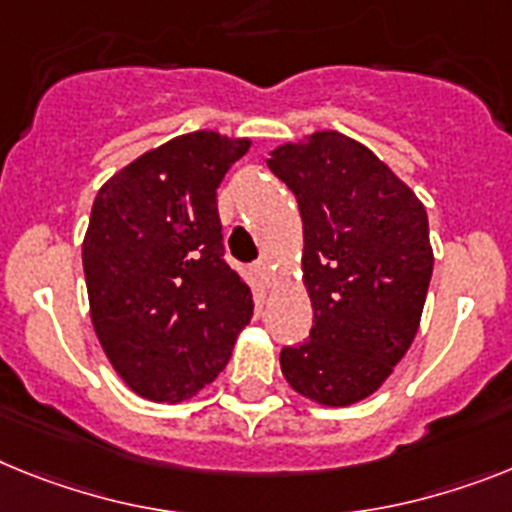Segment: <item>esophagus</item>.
I'll use <instances>...</instances> for the list:
<instances>
[{
    "label": "esophagus",
    "mask_w": 512,
    "mask_h": 512,
    "mask_svg": "<svg viewBox=\"0 0 512 512\" xmlns=\"http://www.w3.org/2000/svg\"><path fill=\"white\" fill-rule=\"evenodd\" d=\"M252 270H255V276L260 278V281H263L265 286H268V283H270V270H273V268H270L268 257H263V260H257V263L252 265Z\"/></svg>",
    "instance_id": "34e87169"
}]
</instances>
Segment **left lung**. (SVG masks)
<instances>
[{
  "instance_id": "left-lung-1",
  "label": "left lung",
  "mask_w": 512,
  "mask_h": 512,
  "mask_svg": "<svg viewBox=\"0 0 512 512\" xmlns=\"http://www.w3.org/2000/svg\"><path fill=\"white\" fill-rule=\"evenodd\" d=\"M304 223V286L315 320L304 343L283 346L296 393L349 406L380 388L422 320L432 247L414 192L351 137L315 132L270 153Z\"/></svg>"
}]
</instances>
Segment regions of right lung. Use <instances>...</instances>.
I'll use <instances>...</instances> for the list:
<instances>
[{"label": "right lung", "mask_w": 512, "mask_h": 512, "mask_svg": "<svg viewBox=\"0 0 512 512\" xmlns=\"http://www.w3.org/2000/svg\"><path fill=\"white\" fill-rule=\"evenodd\" d=\"M249 140L190 132L103 184L83 242L90 317L109 362L150 401L190 398L229 362L252 291L226 260L216 190Z\"/></svg>", "instance_id": "obj_1"}]
</instances>
